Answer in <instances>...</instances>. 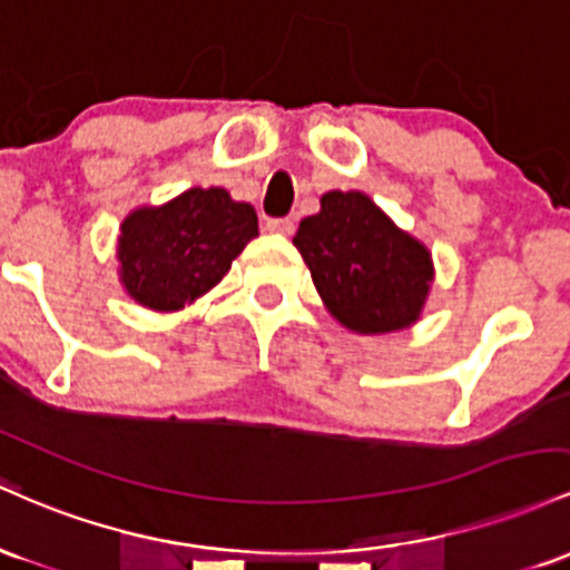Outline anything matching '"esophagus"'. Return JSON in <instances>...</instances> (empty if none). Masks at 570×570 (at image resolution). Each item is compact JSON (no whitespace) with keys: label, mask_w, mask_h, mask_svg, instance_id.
I'll return each mask as SVG.
<instances>
[{"label":"esophagus","mask_w":570,"mask_h":570,"mask_svg":"<svg viewBox=\"0 0 570 570\" xmlns=\"http://www.w3.org/2000/svg\"><path fill=\"white\" fill-rule=\"evenodd\" d=\"M266 232L291 236L293 232H296V223H293L291 217H268V220H266Z\"/></svg>","instance_id":"obj_1"}]
</instances>
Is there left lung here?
I'll list each match as a JSON object with an SVG mask.
<instances>
[{
  "mask_svg": "<svg viewBox=\"0 0 570 570\" xmlns=\"http://www.w3.org/2000/svg\"><path fill=\"white\" fill-rule=\"evenodd\" d=\"M293 245L331 315L357 334L406 328L423 309L433 279L431 253L357 190L325 194Z\"/></svg>",
  "mask_w": 570,
  "mask_h": 570,
  "instance_id": "obj_1",
  "label": "left lung"
}]
</instances>
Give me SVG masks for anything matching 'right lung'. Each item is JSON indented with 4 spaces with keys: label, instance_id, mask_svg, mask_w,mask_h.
Returning a JSON list of instances; mask_svg holds the SVG:
<instances>
[{
    "label": "right lung",
    "instance_id": "right-lung-1",
    "mask_svg": "<svg viewBox=\"0 0 570 570\" xmlns=\"http://www.w3.org/2000/svg\"><path fill=\"white\" fill-rule=\"evenodd\" d=\"M258 236L250 204L223 188H190L158 209H137L118 239L120 279L150 309H180L215 287Z\"/></svg>",
    "mask_w": 570,
    "mask_h": 570
}]
</instances>
